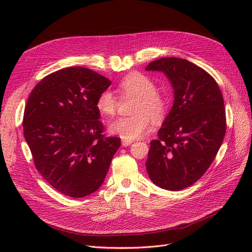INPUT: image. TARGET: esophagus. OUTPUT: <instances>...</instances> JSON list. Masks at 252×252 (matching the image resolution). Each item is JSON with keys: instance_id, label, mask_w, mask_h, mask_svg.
<instances>
[{"instance_id": "esophagus-1", "label": "esophagus", "mask_w": 252, "mask_h": 252, "mask_svg": "<svg viewBox=\"0 0 252 252\" xmlns=\"http://www.w3.org/2000/svg\"><path fill=\"white\" fill-rule=\"evenodd\" d=\"M133 143V141H129V140H125V139H123L122 140V144H123V146H125V147H126V146H129V145Z\"/></svg>"}]
</instances>
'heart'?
I'll return each instance as SVG.
<instances>
[{"label":"heart","mask_w":252,"mask_h":252,"mask_svg":"<svg viewBox=\"0 0 252 252\" xmlns=\"http://www.w3.org/2000/svg\"><path fill=\"white\" fill-rule=\"evenodd\" d=\"M122 97H134L129 116L116 119L109 125V130L125 140H135L148 133L152 119L158 122L164 116L167 100L160 91L156 90L152 79L141 72H131L118 83ZM118 100L110 90L102 91L96 101L98 110L105 116L115 114Z\"/></svg>","instance_id":"b5f03b06"}]
</instances>
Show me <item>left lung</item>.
Instances as JSON below:
<instances>
[{
    "label": "left lung",
    "instance_id": "left-lung-1",
    "mask_svg": "<svg viewBox=\"0 0 252 252\" xmlns=\"http://www.w3.org/2000/svg\"><path fill=\"white\" fill-rule=\"evenodd\" d=\"M146 70L164 72L175 91L173 107L150 142L147 173L158 187L180 191L199 180L218 154L226 134L223 98L216 79L186 59L160 58Z\"/></svg>",
    "mask_w": 252,
    "mask_h": 252
}]
</instances>
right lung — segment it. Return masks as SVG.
I'll return each mask as SVG.
<instances>
[{"mask_svg":"<svg viewBox=\"0 0 252 252\" xmlns=\"http://www.w3.org/2000/svg\"><path fill=\"white\" fill-rule=\"evenodd\" d=\"M111 82L86 67L45 76L32 91L23 115L24 138L35 168L58 192L82 198L100 188L121 146L107 137L96 101Z\"/></svg>","mask_w":252,"mask_h":252,"instance_id":"right-lung-1","label":"right lung"}]
</instances>
